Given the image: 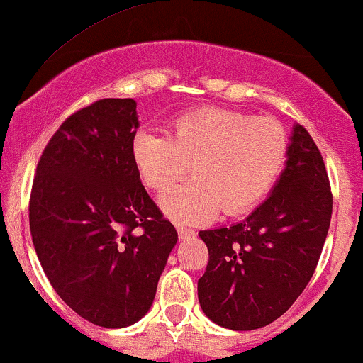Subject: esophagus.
Returning <instances> with one entry per match:
<instances>
[{"instance_id": "esophagus-1", "label": "esophagus", "mask_w": 363, "mask_h": 363, "mask_svg": "<svg viewBox=\"0 0 363 363\" xmlns=\"http://www.w3.org/2000/svg\"><path fill=\"white\" fill-rule=\"evenodd\" d=\"M177 230H178V235H180V239H189V237L196 235V230H192L189 227H183V225H178Z\"/></svg>"}]
</instances>
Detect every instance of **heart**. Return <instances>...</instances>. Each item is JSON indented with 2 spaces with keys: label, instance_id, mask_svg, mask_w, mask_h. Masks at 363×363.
Instances as JSON below:
<instances>
[{
  "label": "heart",
  "instance_id": "b5f03b06",
  "mask_svg": "<svg viewBox=\"0 0 363 363\" xmlns=\"http://www.w3.org/2000/svg\"><path fill=\"white\" fill-rule=\"evenodd\" d=\"M287 150L289 136L277 119L221 107L186 112L167 135L138 131L131 142L136 169L152 190L161 192L192 169V180L161 197L164 213L182 223L255 208L279 180Z\"/></svg>",
  "mask_w": 363,
  "mask_h": 363
}]
</instances>
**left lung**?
Returning <instances> with one entry per match:
<instances>
[{"label":"left lung","mask_w":363,"mask_h":363,"mask_svg":"<svg viewBox=\"0 0 363 363\" xmlns=\"http://www.w3.org/2000/svg\"><path fill=\"white\" fill-rule=\"evenodd\" d=\"M333 214L318 147L292 128L287 161L270 196L244 221L202 230L209 261L197 282L202 311L232 330H252L286 313L310 282Z\"/></svg>","instance_id":"left-lung-1"}]
</instances>
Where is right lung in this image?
Listing matches in <instances>:
<instances>
[{
	"instance_id": "obj_1",
	"label": "right lung",
	"mask_w": 363,
	"mask_h": 363,
	"mask_svg": "<svg viewBox=\"0 0 363 363\" xmlns=\"http://www.w3.org/2000/svg\"><path fill=\"white\" fill-rule=\"evenodd\" d=\"M133 99L74 112L43 150L29 201L33 244L50 284L95 325L149 311L178 233L140 182Z\"/></svg>"
}]
</instances>
